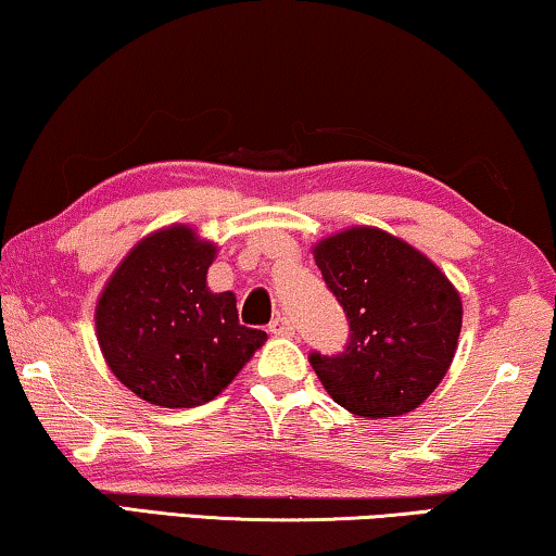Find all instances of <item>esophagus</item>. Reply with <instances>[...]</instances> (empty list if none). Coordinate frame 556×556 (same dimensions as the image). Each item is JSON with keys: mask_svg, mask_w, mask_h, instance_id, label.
<instances>
[{"mask_svg": "<svg viewBox=\"0 0 556 556\" xmlns=\"http://www.w3.org/2000/svg\"><path fill=\"white\" fill-rule=\"evenodd\" d=\"M269 331L275 337H292L294 334V325L285 317V314H277V317L269 321Z\"/></svg>", "mask_w": 556, "mask_h": 556, "instance_id": "esophagus-1", "label": "esophagus"}]
</instances>
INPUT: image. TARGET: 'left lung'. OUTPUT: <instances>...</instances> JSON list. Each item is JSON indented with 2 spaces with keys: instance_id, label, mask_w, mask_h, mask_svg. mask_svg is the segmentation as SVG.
Here are the masks:
<instances>
[{
  "instance_id": "1",
  "label": "left lung",
  "mask_w": 556,
  "mask_h": 556,
  "mask_svg": "<svg viewBox=\"0 0 556 556\" xmlns=\"http://www.w3.org/2000/svg\"><path fill=\"white\" fill-rule=\"evenodd\" d=\"M314 262L350 321L342 352L309 354L331 400L369 419L417 409L454 359L457 289L425 254L375 227L325 239Z\"/></svg>"
}]
</instances>
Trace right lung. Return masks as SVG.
Returning a JSON list of instances; mask_svg holds the SVG:
<instances>
[{
	"label": "right lung",
	"mask_w": 556,
	"mask_h": 556,
	"mask_svg": "<svg viewBox=\"0 0 556 556\" xmlns=\"http://www.w3.org/2000/svg\"><path fill=\"white\" fill-rule=\"evenodd\" d=\"M217 247L169 227L131 250L97 304V339L114 377L156 407H197L239 375L267 331L239 325L231 292L206 289Z\"/></svg>",
	"instance_id": "add662e5"
}]
</instances>
